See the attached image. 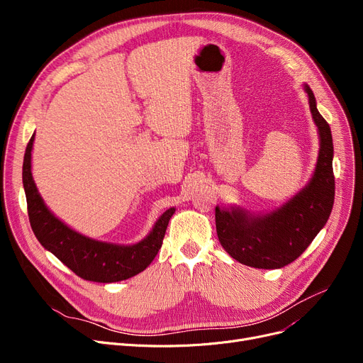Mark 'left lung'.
<instances>
[{
    "instance_id": "8db88e82",
    "label": "left lung",
    "mask_w": 363,
    "mask_h": 363,
    "mask_svg": "<svg viewBox=\"0 0 363 363\" xmlns=\"http://www.w3.org/2000/svg\"><path fill=\"white\" fill-rule=\"evenodd\" d=\"M313 122L318 128L319 152L313 175L300 191L266 213H252L241 206H216V233L225 252L237 262L257 269H279L294 262L325 226L334 204V145L331 129L320 116L308 84Z\"/></svg>"
}]
</instances>
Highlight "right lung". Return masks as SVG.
<instances>
[{
  "mask_svg": "<svg viewBox=\"0 0 363 363\" xmlns=\"http://www.w3.org/2000/svg\"><path fill=\"white\" fill-rule=\"evenodd\" d=\"M32 135L23 159V188L32 231L45 250L62 260L76 275L94 282H118L135 277L159 253L167 223L177 208L170 207L138 242L116 244L89 238L57 218L38 193L32 177Z\"/></svg>",
  "mask_w": 363,
  "mask_h": 363,
  "instance_id": "1",
  "label": "right lung"
}]
</instances>
